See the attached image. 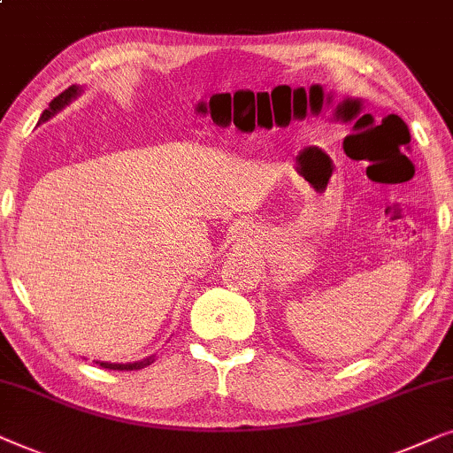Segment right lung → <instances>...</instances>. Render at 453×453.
Segmentation results:
<instances>
[{
	"label": "right lung",
	"instance_id": "add662e5",
	"mask_svg": "<svg viewBox=\"0 0 453 453\" xmlns=\"http://www.w3.org/2000/svg\"><path fill=\"white\" fill-rule=\"evenodd\" d=\"M82 92H84L82 86L72 84L70 88H65L64 92H61L59 96H55L53 101L49 103V107L41 113V117H39V126H41V123H45V121L51 119V117H53L55 113H59L61 109L67 107V104H70V103L73 101V98H78L80 95H82ZM95 363H96V365H101L103 369H113V371H134V369H144V367H148V365H150V363H154V355H152V357L142 358V361H135V363H107V361H95Z\"/></svg>",
	"mask_w": 453,
	"mask_h": 453
}]
</instances>
